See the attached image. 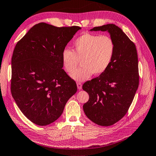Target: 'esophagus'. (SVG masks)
<instances>
[{"label":"esophagus","mask_w":156,"mask_h":156,"mask_svg":"<svg viewBox=\"0 0 156 156\" xmlns=\"http://www.w3.org/2000/svg\"><path fill=\"white\" fill-rule=\"evenodd\" d=\"M77 87H78V88L79 90H81V89H82V83H81L80 82H77Z\"/></svg>","instance_id":"1"}]
</instances>
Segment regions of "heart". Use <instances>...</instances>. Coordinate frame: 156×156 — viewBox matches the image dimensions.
Masks as SVG:
<instances>
[{"instance_id":"heart-1","label":"heart","mask_w":156,"mask_h":156,"mask_svg":"<svg viewBox=\"0 0 156 156\" xmlns=\"http://www.w3.org/2000/svg\"><path fill=\"white\" fill-rule=\"evenodd\" d=\"M74 52L65 48L62 53V61L65 70L72 72L80 61L83 66L70 74L76 81H84L93 74H104L113 60L115 44L111 37L84 33L74 42Z\"/></svg>"}]
</instances>
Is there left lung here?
<instances>
[{
	"label": "left lung",
	"instance_id": "left-lung-1",
	"mask_svg": "<svg viewBox=\"0 0 156 156\" xmlns=\"http://www.w3.org/2000/svg\"><path fill=\"white\" fill-rule=\"evenodd\" d=\"M90 30L108 31L115 42V50L108 69L83 84V90L89 94L83 109L94 123L109 126L127 113L138 88L137 50L134 43L115 24L103 25Z\"/></svg>",
	"mask_w": 156,
	"mask_h": 156
}]
</instances>
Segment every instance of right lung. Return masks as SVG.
Returning a JSON list of instances; mask_svg holds the SVG:
<instances>
[{
  "instance_id": "right-lung-1",
  "label": "right lung",
  "mask_w": 156,
  "mask_h": 156,
  "mask_svg": "<svg viewBox=\"0 0 156 156\" xmlns=\"http://www.w3.org/2000/svg\"><path fill=\"white\" fill-rule=\"evenodd\" d=\"M80 29L41 23L15 46L11 60L12 96L23 114L35 124L46 126L56 121L77 91L76 82L62 69V53Z\"/></svg>"
}]
</instances>
